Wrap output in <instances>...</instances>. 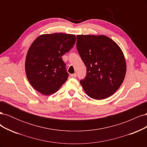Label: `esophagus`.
<instances>
[{"mask_svg":"<svg viewBox=\"0 0 147 147\" xmlns=\"http://www.w3.org/2000/svg\"><path fill=\"white\" fill-rule=\"evenodd\" d=\"M70 77H72V78H76L77 77V74H71L70 75Z\"/></svg>","mask_w":147,"mask_h":147,"instance_id":"obj_1","label":"esophagus"}]
</instances>
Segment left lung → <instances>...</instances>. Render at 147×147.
<instances>
[{
  "label": "left lung",
  "mask_w": 147,
  "mask_h": 147,
  "mask_svg": "<svg viewBox=\"0 0 147 147\" xmlns=\"http://www.w3.org/2000/svg\"><path fill=\"white\" fill-rule=\"evenodd\" d=\"M77 48L86 67L80 84L86 94L96 100L116 92L124 81L126 61L121 48L105 35H78Z\"/></svg>",
  "instance_id": "left-lung-1"
}]
</instances>
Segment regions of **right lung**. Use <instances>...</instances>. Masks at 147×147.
Segmentation results:
<instances>
[{
    "mask_svg": "<svg viewBox=\"0 0 147 147\" xmlns=\"http://www.w3.org/2000/svg\"><path fill=\"white\" fill-rule=\"evenodd\" d=\"M76 37L73 34H43L30 45L26 55L25 70L32 86L43 95L59 90L69 77L62 59L74 47Z\"/></svg>",
    "mask_w": 147,
    "mask_h": 147,
    "instance_id": "obj_1",
    "label": "right lung"
}]
</instances>
